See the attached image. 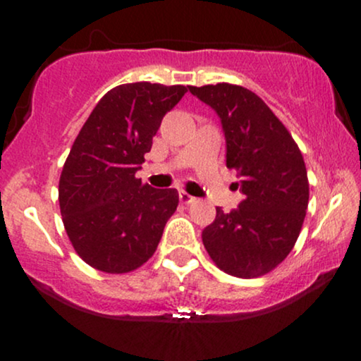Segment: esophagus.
Returning <instances> with one entry per match:
<instances>
[{
	"label": "esophagus",
	"instance_id": "1",
	"mask_svg": "<svg viewBox=\"0 0 361 361\" xmlns=\"http://www.w3.org/2000/svg\"><path fill=\"white\" fill-rule=\"evenodd\" d=\"M193 200H195V197H192V195H190V193L180 192V202H181V204L188 205V204H192Z\"/></svg>",
	"mask_w": 361,
	"mask_h": 361
}]
</instances>
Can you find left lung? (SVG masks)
Masks as SVG:
<instances>
[{
    "instance_id": "1",
    "label": "left lung",
    "mask_w": 361,
    "mask_h": 361,
    "mask_svg": "<svg viewBox=\"0 0 361 361\" xmlns=\"http://www.w3.org/2000/svg\"><path fill=\"white\" fill-rule=\"evenodd\" d=\"M217 111L226 135V164L241 176L244 200L202 233L209 256L239 279L267 275L288 256L309 204V180L295 140L256 93L229 82L188 86Z\"/></svg>"
}]
</instances>
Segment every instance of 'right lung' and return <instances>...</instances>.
Here are the masks:
<instances>
[{"mask_svg":"<svg viewBox=\"0 0 361 361\" xmlns=\"http://www.w3.org/2000/svg\"><path fill=\"white\" fill-rule=\"evenodd\" d=\"M186 86L128 82L98 102L74 140L59 180V207L80 258L105 273L137 270L154 255L178 207L175 188L144 185L135 173L161 120Z\"/></svg>","mask_w":361,"mask_h":361,"instance_id":"add662e5","label":"right lung"}]
</instances>
